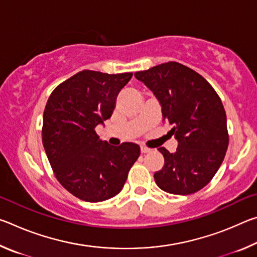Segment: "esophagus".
Masks as SVG:
<instances>
[{"mask_svg": "<svg viewBox=\"0 0 257 257\" xmlns=\"http://www.w3.org/2000/svg\"><path fill=\"white\" fill-rule=\"evenodd\" d=\"M141 152L142 153H149V152H151V149H149V147H146L144 145L141 146Z\"/></svg>", "mask_w": 257, "mask_h": 257, "instance_id": "esophagus-1", "label": "esophagus"}]
</instances>
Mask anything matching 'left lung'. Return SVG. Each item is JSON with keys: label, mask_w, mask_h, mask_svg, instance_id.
Here are the masks:
<instances>
[{"label": "left lung", "mask_w": 257, "mask_h": 257, "mask_svg": "<svg viewBox=\"0 0 257 257\" xmlns=\"http://www.w3.org/2000/svg\"><path fill=\"white\" fill-rule=\"evenodd\" d=\"M162 106L163 121L171 125L178 147H164V165L154 173L156 185L175 195L194 194L212 180L229 144L227 115L214 88L193 69L178 62L135 72Z\"/></svg>", "instance_id": "obj_1"}]
</instances>
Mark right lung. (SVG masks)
Returning <instances> with one entry per match:
<instances>
[{
	"label": "right lung",
	"instance_id": "add662e5",
	"mask_svg": "<svg viewBox=\"0 0 257 257\" xmlns=\"http://www.w3.org/2000/svg\"><path fill=\"white\" fill-rule=\"evenodd\" d=\"M133 73L82 70L61 82L47 99L42 141L56 179L73 196L97 203L119 194L141 149L112 146L95 128L111 118L120 90Z\"/></svg>",
	"mask_w": 257,
	"mask_h": 257
}]
</instances>
